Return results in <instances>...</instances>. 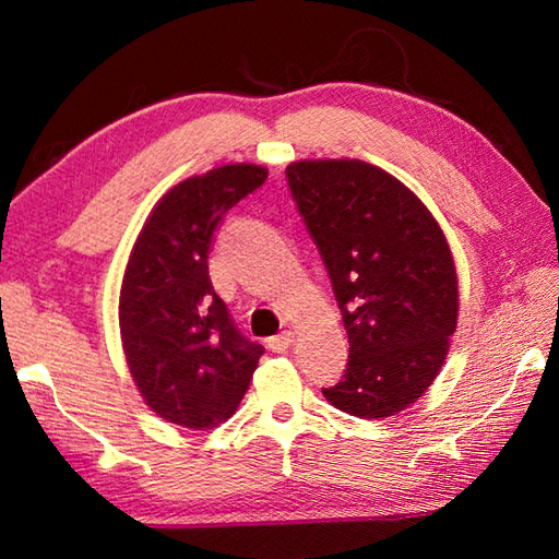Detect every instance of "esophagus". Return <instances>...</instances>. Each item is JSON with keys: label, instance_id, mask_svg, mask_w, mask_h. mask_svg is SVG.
Segmentation results:
<instances>
[{"label": "esophagus", "instance_id": "esophagus-1", "mask_svg": "<svg viewBox=\"0 0 559 559\" xmlns=\"http://www.w3.org/2000/svg\"><path fill=\"white\" fill-rule=\"evenodd\" d=\"M293 338H295L293 331H283V334L273 336V338L269 341V346H271L273 353H286V350L293 346Z\"/></svg>", "mask_w": 559, "mask_h": 559}]
</instances>
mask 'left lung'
I'll list each match as a JSON object with an SVG mask.
<instances>
[{"label":"left lung","instance_id":"1","mask_svg":"<svg viewBox=\"0 0 559 559\" xmlns=\"http://www.w3.org/2000/svg\"><path fill=\"white\" fill-rule=\"evenodd\" d=\"M286 175L350 343L343 382L324 399L355 418L406 411L437 379L456 331L459 276L442 225L372 163L295 160Z\"/></svg>","mask_w":559,"mask_h":559}]
</instances>
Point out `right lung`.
Listing matches in <instances>:
<instances>
[{
	"instance_id": "add662e5",
	"label": "right lung",
	"mask_w": 559,
	"mask_h": 559,
	"mask_svg": "<svg viewBox=\"0 0 559 559\" xmlns=\"http://www.w3.org/2000/svg\"><path fill=\"white\" fill-rule=\"evenodd\" d=\"M269 170L228 163L192 175L151 209L120 288L124 360L146 406L165 423L211 430L240 406L264 348L237 334L209 276L223 213Z\"/></svg>"
}]
</instances>
